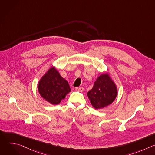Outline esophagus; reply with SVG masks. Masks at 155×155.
Masks as SVG:
<instances>
[{
  "label": "esophagus",
  "instance_id": "34e87169",
  "mask_svg": "<svg viewBox=\"0 0 155 155\" xmlns=\"http://www.w3.org/2000/svg\"><path fill=\"white\" fill-rule=\"evenodd\" d=\"M75 90L77 91H79V92H82L84 90V88L83 87H77L75 88Z\"/></svg>",
  "mask_w": 155,
  "mask_h": 155
}]
</instances>
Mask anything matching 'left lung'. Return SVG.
<instances>
[{
  "instance_id": "1",
  "label": "left lung",
  "mask_w": 155,
  "mask_h": 155,
  "mask_svg": "<svg viewBox=\"0 0 155 155\" xmlns=\"http://www.w3.org/2000/svg\"><path fill=\"white\" fill-rule=\"evenodd\" d=\"M118 94L117 87L108 73L101 74L94 82L92 90L87 93L92 106L101 109L111 104Z\"/></svg>"
}]
</instances>
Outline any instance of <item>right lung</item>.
<instances>
[{
    "instance_id": "1",
    "label": "right lung",
    "mask_w": 155,
    "mask_h": 155,
    "mask_svg": "<svg viewBox=\"0 0 155 155\" xmlns=\"http://www.w3.org/2000/svg\"><path fill=\"white\" fill-rule=\"evenodd\" d=\"M38 90L41 97L53 105L59 104L71 91L68 81L60 75L55 67L49 69L41 78Z\"/></svg>"
}]
</instances>
